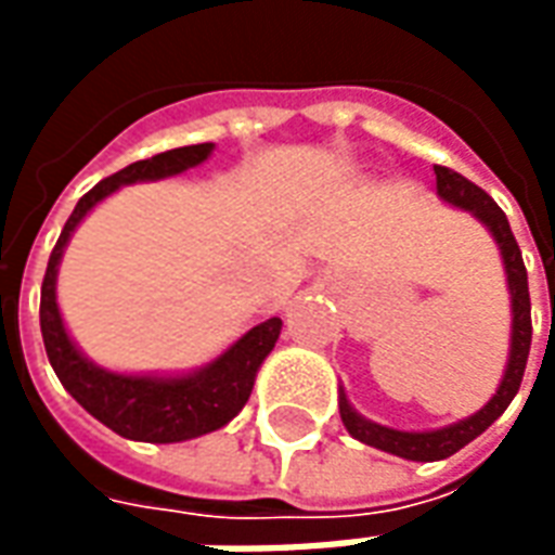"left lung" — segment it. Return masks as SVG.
<instances>
[{
  "label": "left lung",
  "instance_id": "8db88e82",
  "mask_svg": "<svg viewBox=\"0 0 555 555\" xmlns=\"http://www.w3.org/2000/svg\"><path fill=\"white\" fill-rule=\"evenodd\" d=\"M434 175H437V195H440L442 202L452 207H461V210H469L493 234V241L500 246L505 276H508V294H512V350H508V362H505V374H502L500 386H496V396L490 398L488 404L478 413H473V416L437 430H398L377 425V422L360 416L357 410L350 408L345 389H338V413H341V422H345L350 437H357L360 442L374 446L380 452L408 457V461H442V457H452L454 452L464 449L466 442L476 440L481 430H488L505 413V408L512 404V398L517 396L526 372V360H529V345H532L529 282H526L524 255H520V246L514 241L508 217L502 214L500 205L481 186L466 181L464 175L446 169V166H434Z\"/></svg>",
  "mask_w": 555,
  "mask_h": 555
}]
</instances>
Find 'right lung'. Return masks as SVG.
I'll return each mask as SVG.
<instances>
[{
	"label": "right lung",
	"instance_id": "add662e5",
	"mask_svg": "<svg viewBox=\"0 0 555 555\" xmlns=\"http://www.w3.org/2000/svg\"><path fill=\"white\" fill-rule=\"evenodd\" d=\"M210 151H214V142L171 147L157 157L130 163L127 169L115 171L106 181L91 186L65 222L53 255H50L47 273H43L41 336L55 377L91 416L127 440L183 442L229 425L249 401L255 374L267 360V353L276 348V338L282 333V318H267L253 330H246L214 362H207L190 374H171V377L106 372L101 365H94L89 357H82L74 338L67 336L59 302H55V276H59V261L65 255L74 229L86 219L91 207L103 202L106 195H113L118 186L181 175V171L205 163Z\"/></svg>",
	"mask_w": 555,
	"mask_h": 555
}]
</instances>
